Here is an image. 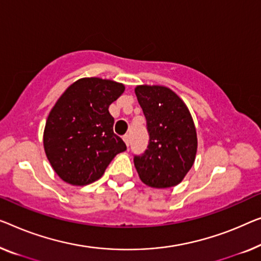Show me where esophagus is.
Instances as JSON below:
<instances>
[{
  "label": "esophagus",
  "mask_w": 261,
  "mask_h": 261,
  "mask_svg": "<svg viewBox=\"0 0 261 261\" xmlns=\"http://www.w3.org/2000/svg\"><path fill=\"white\" fill-rule=\"evenodd\" d=\"M123 141L125 142V144H126L127 146H129V145H130V135H125V136H124Z\"/></svg>",
  "instance_id": "obj_1"
}]
</instances>
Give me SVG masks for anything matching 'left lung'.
Listing matches in <instances>:
<instances>
[{
  "mask_svg": "<svg viewBox=\"0 0 261 261\" xmlns=\"http://www.w3.org/2000/svg\"><path fill=\"white\" fill-rule=\"evenodd\" d=\"M146 119L147 149L135 154L136 170L144 184L172 188L184 179L197 153V132L189 109L169 88L139 85L135 89Z\"/></svg>",
  "mask_w": 261,
  "mask_h": 261,
  "instance_id": "obj_1",
  "label": "left lung"
}]
</instances>
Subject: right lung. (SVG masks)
<instances>
[{
	"instance_id": "add662e5",
	"label": "right lung",
	"mask_w": 261,
	"mask_h": 261,
	"mask_svg": "<svg viewBox=\"0 0 261 261\" xmlns=\"http://www.w3.org/2000/svg\"><path fill=\"white\" fill-rule=\"evenodd\" d=\"M124 89L114 81L91 77L76 81L58 98L46 119L43 144L61 179L90 184L103 176L116 154L126 150L109 112Z\"/></svg>"
}]
</instances>
